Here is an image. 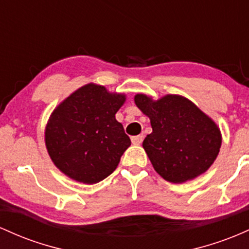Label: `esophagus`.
<instances>
[{
	"instance_id": "1",
	"label": "esophagus",
	"mask_w": 249,
	"mask_h": 249,
	"mask_svg": "<svg viewBox=\"0 0 249 249\" xmlns=\"http://www.w3.org/2000/svg\"><path fill=\"white\" fill-rule=\"evenodd\" d=\"M142 141H143V136H142V135L132 136V143L135 144V146H139V144H141Z\"/></svg>"
}]
</instances>
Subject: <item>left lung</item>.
I'll return each mask as SVG.
<instances>
[{"label":"left lung","mask_w":249,"mask_h":249,"mask_svg":"<svg viewBox=\"0 0 249 249\" xmlns=\"http://www.w3.org/2000/svg\"><path fill=\"white\" fill-rule=\"evenodd\" d=\"M136 107L149 117L153 132L143 149L155 172L172 183H183L206 173L221 148L220 128L185 96L167 94L154 100L134 96Z\"/></svg>","instance_id":"8db88e82"}]
</instances>
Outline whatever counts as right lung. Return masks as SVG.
<instances>
[{
  "instance_id": "add662e5",
  "label": "right lung",
  "mask_w": 249,
  "mask_h": 249,
  "mask_svg": "<svg viewBox=\"0 0 249 249\" xmlns=\"http://www.w3.org/2000/svg\"><path fill=\"white\" fill-rule=\"evenodd\" d=\"M125 94L88 83L53 110L44 129L47 152L64 175L93 185L110 175L130 139L115 114Z\"/></svg>"
}]
</instances>
